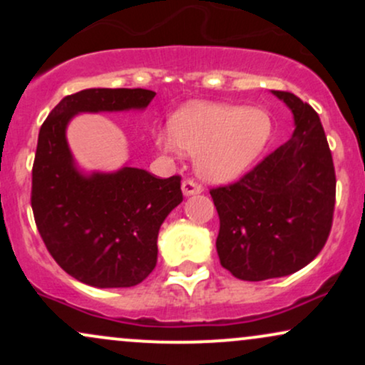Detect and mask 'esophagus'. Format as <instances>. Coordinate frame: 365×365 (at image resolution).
<instances>
[{
    "label": "esophagus",
    "instance_id": "obj_1",
    "mask_svg": "<svg viewBox=\"0 0 365 365\" xmlns=\"http://www.w3.org/2000/svg\"><path fill=\"white\" fill-rule=\"evenodd\" d=\"M202 190H204L202 185H200V183H197L195 180H183L182 192H183V195H185V197L200 194Z\"/></svg>",
    "mask_w": 365,
    "mask_h": 365
}]
</instances>
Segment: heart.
<instances>
[{"instance_id":"obj_1","label":"heart","mask_w":365,"mask_h":365,"mask_svg":"<svg viewBox=\"0 0 365 365\" xmlns=\"http://www.w3.org/2000/svg\"><path fill=\"white\" fill-rule=\"evenodd\" d=\"M273 133V120L261 108L192 103L171 116L170 130H159L156 144L180 156L195 154L199 173L211 182L240 175L262 153Z\"/></svg>"}]
</instances>
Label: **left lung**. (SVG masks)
I'll use <instances>...</instances> for the list:
<instances>
[{"instance_id":"obj_1","label":"left lung","mask_w":365,"mask_h":365,"mask_svg":"<svg viewBox=\"0 0 365 365\" xmlns=\"http://www.w3.org/2000/svg\"><path fill=\"white\" fill-rule=\"evenodd\" d=\"M273 94L293 113L292 139L238 182L211 188L220 262L244 282L302 269L321 252L333 225L336 177L319 116L292 92Z\"/></svg>"}]
</instances>
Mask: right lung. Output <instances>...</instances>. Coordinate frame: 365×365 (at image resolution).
Segmentation results:
<instances>
[{
  "label": "right lung",
  "mask_w": 365,
  "mask_h": 365,
  "mask_svg": "<svg viewBox=\"0 0 365 365\" xmlns=\"http://www.w3.org/2000/svg\"><path fill=\"white\" fill-rule=\"evenodd\" d=\"M154 96L148 89L81 91L63 98L39 130L31 195L37 230L61 269L91 287H135L153 273L159 228L183 200L182 178H156L132 166L83 175L66 125L78 113L144 110Z\"/></svg>",
  "instance_id": "add662e5"
}]
</instances>
